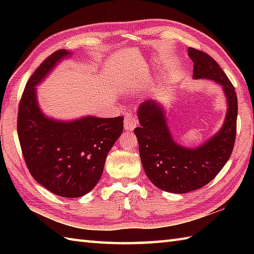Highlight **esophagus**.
I'll list each match as a JSON object with an SVG mask.
<instances>
[{
    "instance_id": "esophagus-1",
    "label": "esophagus",
    "mask_w": 254,
    "mask_h": 254,
    "mask_svg": "<svg viewBox=\"0 0 254 254\" xmlns=\"http://www.w3.org/2000/svg\"><path fill=\"white\" fill-rule=\"evenodd\" d=\"M136 126H137L136 118L133 116V113L127 112V115L124 116V128L127 131H132Z\"/></svg>"
}]
</instances>
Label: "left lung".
<instances>
[{"mask_svg":"<svg viewBox=\"0 0 254 254\" xmlns=\"http://www.w3.org/2000/svg\"><path fill=\"white\" fill-rule=\"evenodd\" d=\"M194 63L193 77L213 79L223 86L228 110L220 131L195 149L181 147L172 139L164 110L157 101L139 106L141 127L134 128L139 157L148 179L160 190L187 193L206 186L227 163L236 141L238 100L234 85L219 64L207 53L189 48Z\"/></svg>","mask_w":254,"mask_h":254,"instance_id":"1","label":"left lung"}]
</instances>
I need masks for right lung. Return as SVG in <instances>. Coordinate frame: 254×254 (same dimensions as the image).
I'll return each mask as SVG.
<instances>
[{"label": "right lung", "mask_w": 254, "mask_h": 254, "mask_svg": "<svg viewBox=\"0 0 254 254\" xmlns=\"http://www.w3.org/2000/svg\"><path fill=\"white\" fill-rule=\"evenodd\" d=\"M67 55L64 49L53 52L28 79L19 101L17 133L34 179L57 195L79 197L99 181L107 155L123 131V117L58 122L42 115L35 86Z\"/></svg>", "instance_id": "obj_1"}]
</instances>
